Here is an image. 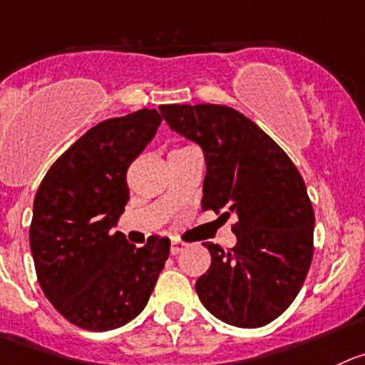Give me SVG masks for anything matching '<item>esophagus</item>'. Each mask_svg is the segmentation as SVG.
Returning a JSON list of instances; mask_svg holds the SVG:
<instances>
[{"instance_id":"obj_1","label":"esophagus","mask_w":365,"mask_h":365,"mask_svg":"<svg viewBox=\"0 0 365 365\" xmlns=\"http://www.w3.org/2000/svg\"><path fill=\"white\" fill-rule=\"evenodd\" d=\"M183 248H185V243H182V241H176V240L171 241V254L173 255H178Z\"/></svg>"}]
</instances>
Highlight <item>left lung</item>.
<instances>
[{"label": "left lung", "instance_id": "8db88e82", "mask_svg": "<svg viewBox=\"0 0 365 365\" xmlns=\"http://www.w3.org/2000/svg\"><path fill=\"white\" fill-rule=\"evenodd\" d=\"M160 111L173 131L203 149L202 209L236 217V247L205 243L210 268L196 294L227 324L267 326L294 302L312 264L315 214L304 180L259 125L229 106L165 104Z\"/></svg>", "mask_w": 365, "mask_h": 365}]
</instances>
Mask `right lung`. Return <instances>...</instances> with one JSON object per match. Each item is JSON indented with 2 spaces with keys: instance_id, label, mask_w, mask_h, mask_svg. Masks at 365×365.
I'll use <instances>...</instances> for the list:
<instances>
[{
  "instance_id": "add662e5",
  "label": "right lung",
  "mask_w": 365,
  "mask_h": 365,
  "mask_svg": "<svg viewBox=\"0 0 365 365\" xmlns=\"http://www.w3.org/2000/svg\"><path fill=\"white\" fill-rule=\"evenodd\" d=\"M162 117L138 110L84 133L48 169L34 200L30 250L37 281L57 312L90 331L133 321L148 304L171 241L142 248L113 232L129 200L125 173Z\"/></svg>"
}]
</instances>
